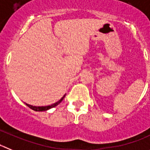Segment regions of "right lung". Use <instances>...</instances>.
Wrapping results in <instances>:
<instances>
[{
	"label": "right lung",
	"mask_w": 150,
	"mask_h": 150,
	"mask_svg": "<svg viewBox=\"0 0 150 150\" xmlns=\"http://www.w3.org/2000/svg\"><path fill=\"white\" fill-rule=\"evenodd\" d=\"M64 97H65V95H64V96H63V97L61 98L60 99L58 102H56V103H53V104H52V105H50V106H46V107H35V106H32V105H29V104H28V103H26V104L27 107H29V108L32 109V110H35V111H47V110H50V109H51V108H53V107H56L57 105L59 104V103L62 101L63 99L64 98Z\"/></svg>",
	"instance_id": "1"
}]
</instances>
